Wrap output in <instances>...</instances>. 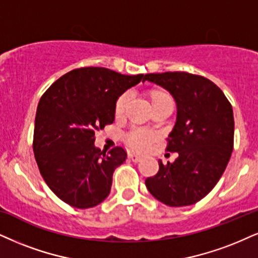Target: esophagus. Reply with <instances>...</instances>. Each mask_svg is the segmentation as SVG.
Returning a JSON list of instances; mask_svg holds the SVG:
<instances>
[{
  "mask_svg": "<svg viewBox=\"0 0 258 258\" xmlns=\"http://www.w3.org/2000/svg\"><path fill=\"white\" fill-rule=\"evenodd\" d=\"M129 159L132 161H134V163H139L140 160H141V157H140V155H138V154H135V153H129Z\"/></svg>",
  "mask_w": 258,
  "mask_h": 258,
  "instance_id": "34e87169",
  "label": "esophagus"
}]
</instances>
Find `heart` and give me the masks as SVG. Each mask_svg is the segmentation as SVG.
<instances>
[{
    "label": "heart",
    "mask_w": 258,
    "mask_h": 258,
    "mask_svg": "<svg viewBox=\"0 0 258 258\" xmlns=\"http://www.w3.org/2000/svg\"><path fill=\"white\" fill-rule=\"evenodd\" d=\"M165 98H171L170 95L165 92L161 91H153L151 92V101L152 104L157 103V101L165 99ZM130 100V93L129 92H124L117 98L116 103H114V113L116 116H120L123 114L124 110H125L126 105H128ZM155 139V135L153 133L147 132V130L144 129H134L126 134L125 141L130 147L136 149V151H142V149H146L151 145V142H153Z\"/></svg>",
    "instance_id": "obj_1"
}]
</instances>
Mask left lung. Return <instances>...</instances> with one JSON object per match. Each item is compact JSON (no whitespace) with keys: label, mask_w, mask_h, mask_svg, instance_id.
<instances>
[{"label":"left lung","mask_w":258,"mask_h":258,"mask_svg":"<svg viewBox=\"0 0 258 258\" xmlns=\"http://www.w3.org/2000/svg\"><path fill=\"white\" fill-rule=\"evenodd\" d=\"M172 94L177 119L167 139L168 152H177L173 163L164 165L146 179L158 201L170 207L199 202L217 185L233 151L232 105L214 82L185 72L146 74Z\"/></svg>","instance_id":"left-lung-1"}]
</instances>
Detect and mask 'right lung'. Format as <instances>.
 Listing matches in <instances>:
<instances>
[{"label":"right lung","mask_w":258,"mask_h":258,"mask_svg":"<svg viewBox=\"0 0 258 258\" xmlns=\"http://www.w3.org/2000/svg\"><path fill=\"white\" fill-rule=\"evenodd\" d=\"M144 78L85 67L61 76L41 95L34 158L47 186L63 202L86 209L109 196L113 171L126 152L114 147L105 154L94 146V132L113 122L117 98Z\"/></svg>","instance_id":"obj_1"}]
</instances>
